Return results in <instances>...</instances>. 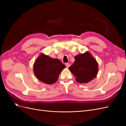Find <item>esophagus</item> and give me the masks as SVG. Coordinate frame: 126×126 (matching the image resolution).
I'll use <instances>...</instances> for the list:
<instances>
[{"instance_id": "obj_1", "label": "esophagus", "mask_w": 126, "mask_h": 126, "mask_svg": "<svg viewBox=\"0 0 126 126\" xmlns=\"http://www.w3.org/2000/svg\"><path fill=\"white\" fill-rule=\"evenodd\" d=\"M66 67L67 68H68L70 66V63H66Z\"/></svg>"}]
</instances>
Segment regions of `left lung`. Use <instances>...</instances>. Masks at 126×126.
I'll return each instance as SVG.
<instances>
[{"label":"left lung","mask_w":126,"mask_h":126,"mask_svg":"<svg viewBox=\"0 0 126 126\" xmlns=\"http://www.w3.org/2000/svg\"><path fill=\"white\" fill-rule=\"evenodd\" d=\"M74 63L68 68L80 83H86L96 78L98 72V64L89 51L76 56Z\"/></svg>","instance_id":"1"}]
</instances>
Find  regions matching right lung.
Returning a JSON list of instances; mask_svg holds the SVG:
<instances>
[{"mask_svg": "<svg viewBox=\"0 0 126 126\" xmlns=\"http://www.w3.org/2000/svg\"><path fill=\"white\" fill-rule=\"evenodd\" d=\"M65 68L59 59L41 53L35 60L33 68L34 74L39 80L51 85L58 80L60 72Z\"/></svg>", "mask_w": 126, "mask_h": 126, "instance_id": "right-lung-1", "label": "right lung"}]
</instances>
